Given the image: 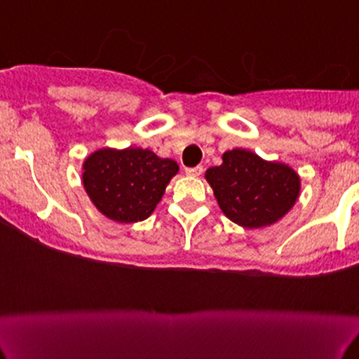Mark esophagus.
I'll return each mask as SVG.
<instances>
[{
	"instance_id": "34e87169",
	"label": "esophagus",
	"mask_w": 359,
	"mask_h": 359,
	"mask_svg": "<svg viewBox=\"0 0 359 359\" xmlns=\"http://www.w3.org/2000/svg\"><path fill=\"white\" fill-rule=\"evenodd\" d=\"M202 172H203V167L202 165L189 167V169H185V174L190 175V177H201Z\"/></svg>"
}]
</instances>
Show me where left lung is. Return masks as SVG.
Instances as JSON below:
<instances>
[{"mask_svg": "<svg viewBox=\"0 0 359 359\" xmlns=\"http://www.w3.org/2000/svg\"><path fill=\"white\" fill-rule=\"evenodd\" d=\"M222 164L205 172L222 212L243 229L278 222L300 195V177L281 162H269L247 149L222 156Z\"/></svg>", "mask_w": 359, "mask_h": 359, "instance_id": "left-lung-1", "label": "left lung"}]
</instances>
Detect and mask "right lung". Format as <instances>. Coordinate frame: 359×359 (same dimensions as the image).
<instances>
[{"mask_svg": "<svg viewBox=\"0 0 359 359\" xmlns=\"http://www.w3.org/2000/svg\"><path fill=\"white\" fill-rule=\"evenodd\" d=\"M83 169L84 189L97 210L119 224H134L154 212L179 165L149 149L106 147L90 154Z\"/></svg>", "mask_w": 359, "mask_h": 359, "instance_id": "add662e5", "label": "right lung"}]
</instances>
